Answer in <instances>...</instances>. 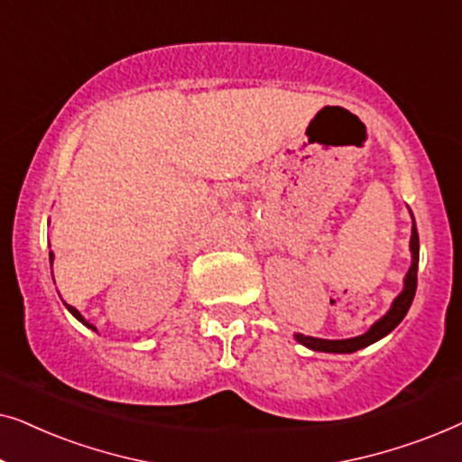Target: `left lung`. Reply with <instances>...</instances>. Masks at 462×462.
I'll return each mask as SVG.
<instances>
[{
	"instance_id": "left-lung-1",
	"label": "left lung",
	"mask_w": 462,
	"mask_h": 462,
	"mask_svg": "<svg viewBox=\"0 0 462 462\" xmlns=\"http://www.w3.org/2000/svg\"><path fill=\"white\" fill-rule=\"evenodd\" d=\"M412 214V212H410ZM410 254H412V263H410V269L406 277H403V288L402 292L395 296L393 302H391L389 311L383 315L381 319H376L374 324L370 326L368 332L359 334V337L353 338H340V340H330V338H315V337H305V334H294V338L299 340L300 345H305L307 349L311 351H321V353H356L364 346H368L376 340L387 337L391 330H395L397 324L406 318L410 305L414 300L416 292V273H419V231H416V223L412 217V236H410Z\"/></svg>"
}]
</instances>
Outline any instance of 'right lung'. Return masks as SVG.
<instances>
[{"label": "right lung", "mask_w": 462, "mask_h": 462, "mask_svg": "<svg viewBox=\"0 0 462 462\" xmlns=\"http://www.w3.org/2000/svg\"><path fill=\"white\" fill-rule=\"evenodd\" d=\"M52 263H54V254H52V252H50V264H52ZM52 280H54V275H52ZM65 307L69 309V313H71L75 319H78V321H81V324H84L86 328H90V330H94V332H97V326H94V324H90V321H88V319L84 318V315H81V313L78 311V309H75V307H71V305H67V302H65Z\"/></svg>", "instance_id": "obj_1"}]
</instances>
